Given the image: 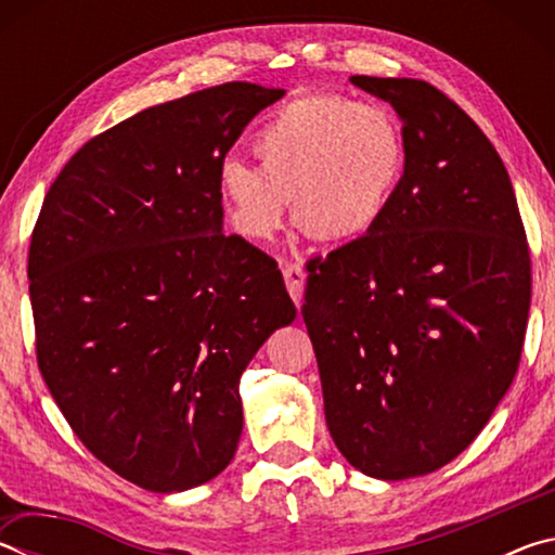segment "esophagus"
Masks as SVG:
<instances>
[{
    "instance_id": "34e87169",
    "label": "esophagus",
    "mask_w": 555,
    "mask_h": 555,
    "mask_svg": "<svg viewBox=\"0 0 555 555\" xmlns=\"http://www.w3.org/2000/svg\"><path fill=\"white\" fill-rule=\"evenodd\" d=\"M284 271V281H286V288L291 298H294V304L298 306L300 298H304V286H306V271L300 269L298 264H284L281 267Z\"/></svg>"
}]
</instances>
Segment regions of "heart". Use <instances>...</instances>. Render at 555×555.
I'll list each match as a JSON object with an SVG mask.
<instances>
[{"mask_svg":"<svg viewBox=\"0 0 555 555\" xmlns=\"http://www.w3.org/2000/svg\"><path fill=\"white\" fill-rule=\"evenodd\" d=\"M251 149L259 166L228 158L218 171L232 228L249 242L274 240L288 198L294 222L315 242L367 237L406 171V139L393 112L337 92L286 100Z\"/></svg>","mask_w":555,"mask_h":555,"instance_id":"obj_1","label":"heart"}]
</instances>
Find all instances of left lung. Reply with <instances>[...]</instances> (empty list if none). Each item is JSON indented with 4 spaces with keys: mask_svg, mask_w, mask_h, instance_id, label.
<instances>
[{
    "mask_svg": "<svg viewBox=\"0 0 555 555\" xmlns=\"http://www.w3.org/2000/svg\"><path fill=\"white\" fill-rule=\"evenodd\" d=\"M397 109L406 171L367 237L308 261L306 304L327 430L377 480L448 465L509 389L531 259L509 173L438 88L352 75Z\"/></svg>",
    "mask_w": 555,
    "mask_h": 555,
    "instance_id": "1",
    "label": "left lung"
}]
</instances>
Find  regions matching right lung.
Here are the masks:
<instances>
[{"label":"right lung","mask_w":555,"mask_h":555,"mask_svg":"<svg viewBox=\"0 0 555 555\" xmlns=\"http://www.w3.org/2000/svg\"><path fill=\"white\" fill-rule=\"evenodd\" d=\"M284 90L224 82L80 149L29 247L36 360L73 434L119 477L183 492L242 436L240 377L294 323L276 261L222 232L218 171Z\"/></svg>","instance_id":"add662e5"}]
</instances>
